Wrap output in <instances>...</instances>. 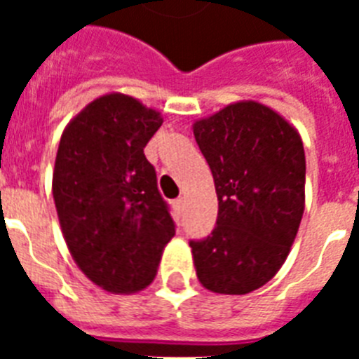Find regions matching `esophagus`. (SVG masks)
<instances>
[{"mask_svg": "<svg viewBox=\"0 0 359 359\" xmlns=\"http://www.w3.org/2000/svg\"><path fill=\"white\" fill-rule=\"evenodd\" d=\"M173 208H175V212H177V214H182V210H184V199H182V197L175 199Z\"/></svg>", "mask_w": 359, "mask_h": 359, "instance_id": "1", "label": "esophagus"}]
</instances>
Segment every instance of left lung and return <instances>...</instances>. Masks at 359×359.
Returning a JSON list of instances; mask_svg holds the SVG:
<instances>
[{"instance_id":"left-lung-1","label":"left lung","mask_w":359,"mask_h":359,"mask_svg":"<svg viewBox=\"0 0 359 359\" xmlns=\"http://www.w3.org/2000/svg\"><path fill=\"white\" fill-rule=\"evenodd\" d=\"M218 194L216 227L191 240L197 279L218 294H248L278 273L306 207V154L298 130L255 100L194 123Z\"/></svg>"}]
</instances>
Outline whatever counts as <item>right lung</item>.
I'll use <instances>...</instances> for the list:
<instances>
[{
    "instance_id": "obj_1",
    "label": "right lung",
    "mask_w": 359,
    "mask_h": 359,
    "mask_svg": "<svg viewBox=\"0 0 359 359\" xmlns=\"http://www.w3.org/2000/svg\"><path fill=\"white\" fill-rule=\"evenodd\" d=\"M160 111L109 93L87 104L59 141L52 191L65 242L81 272L111 294L145 289L175 224L143 154Z\"/></svg>"
}]
</instances>
